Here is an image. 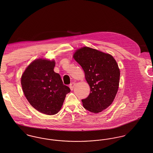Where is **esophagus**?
Returning <instances> with one entry per match:
<instances>
[{"instance_id": "esophagus-1", "label": "esophagus", "mask_w": 153, "mask_h": 153, "mask_svg": "<svg viewBox=\"0 0 153 153\" xmlns=\"http://www.w3.org/2000/svg\"><path fill=\"white\" fill-rule=\"evenodd\" d=\"M75 85H76V83H75V82H72V83H71L70 84V88L71 91H72V90H73V89H74V86H75Z\"/></svg>"}]
</instances>
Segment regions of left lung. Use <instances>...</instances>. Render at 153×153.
<instances>
[{
  "label": "left lung",
  "mask_w": 153,
  "mask_h": 153,
  "mask_svg": "<svg viewBox=\"0 0 153 153\" xmlns=\"http://www.w3.org/2000/svg\"><path fill=\"white\" fill-rule=\"evenodd\" d=\"M74 58L82 67L91 88L89 95L82 100L83 108L95 113L105 110L119 88L120 70L116 60L109 54L87 47L78 50Z\"/></svg>",
  "instance_id": "left-lung-1"
}]
</instances>
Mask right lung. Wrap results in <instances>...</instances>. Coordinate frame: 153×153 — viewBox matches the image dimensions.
Segmentation results:
<instances>
[{
    "label": "right lung",
    "instance_id": "1",
    "mask_svg": "<svg viewBox=\"0 0 153 153\" xmlns=\"http://www.w3.org/2000/svg\"><path fill=\"white\" fill-rule=\"evenodd\" d=\"M54 61L38 59L32 62L21 78L24 94L30 104L42 113L53 115L61 109L70 88L54 71Z\"/></svg>",
    "mask_w": 153,
    "mask_h": 153
}]
</instances>
